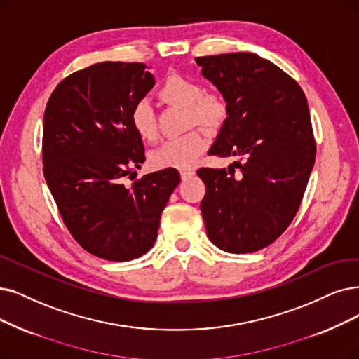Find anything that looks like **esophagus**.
<instances>
[{"instance_id": "34e87169", "label": "esophagus", "mask_w": 359, "mask_h": 359, "mask_svg": "<svg viewBox=\"0 0 359 359\" xmlns=\"http://www.w3.org/2000/svg\"><path fill=\"white\" fill-rule=\"evenodd\" d=\"M194 174H196V172H194L193 168H182V169H180V175H181L182 181L190 180Z\"/></svg>"}]
</instances>
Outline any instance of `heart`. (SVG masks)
<instances>
[{
  "label": "heart",
  "instance_id": "1",
  "mask_svg": "<svg viewBox=\"0 0 359 359\" xmlns=\"http://www.w3.org/2000/svg\"><path fill=\"white\" fill-rule=\"evenodd\" d=\"M159 97L163 103L185 110L187 128L197 125L212 131L219 128L226 118L228 110L222 95L203 93L202 85L189 76L169 75L162 83ZM131 125L142 141L153 142L159 134L154 113L147 102H140L134 106L131 110ZM206 146L208 137L200 131H191L165 141L151 153L150 162L154 168H187L196 162Z\"/></svg>",
  "mask_w": 359,
  "mask_h": 359
}]
</instances>
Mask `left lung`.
I'll return each instance as SVG.
<instances>
[{
  "label": "left lung",
  "instance_id": "left-lung-1",
  "mask_svg": "<svg viewBox=\"0 0 359 359\" xmlns=\"http://www.w3.org/2000/svg\"><path fill=\"white\" fill-rule=\"evenodd\" d=\"M196 63L228 110L209 154L238 157L228 170H197L206 185L200 209L208 237L229 253L261 250L293 221L313 168L306 97L293 78L253 53L197 57Z\"/></svg>",
  "mask_w": 359,
  "mask_h": 359
}]
</instances>
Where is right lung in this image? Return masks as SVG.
<instances>
[{
    "instance_id": "1",
    "label": "right lung",
    "mask_w": 359,
    "mask_h": 359,
    "mask_svg": "<svg viewBox=\"0 0 359 359\" xmlns=\"http://www.w3.org/2000/svg\"><path fill=\"white\" fill-rule=\"evenodd\" d=\"M149 69L103 62L75 72L57 85L44 113L42 163L55 205L85 250L114 262L153 248L181 181L177 169L166 168L131 189L122 184L146 161L131 110L154 87Z\"/></svg>"
}]
</instances>
